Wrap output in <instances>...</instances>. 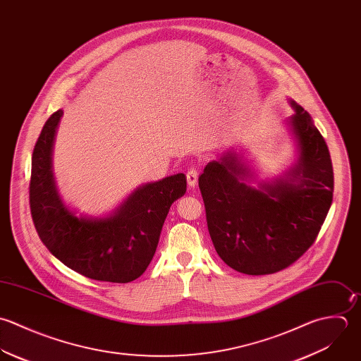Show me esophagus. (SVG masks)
Wrapping results in <instances>:
<instances>
[{
    "label": "esophagus",
    "instance_id": "1",
    "mask_svg": "<svg viewBox=\"0 0 361 361\" xmlns=\"http://www.w3.org/2000/svg\"><path fill=\"white\" fill-rule=\"evenodd\" d=\"M197 178H199V169L195 166L189 168L186 172V179H188V185L190 188H195L197 185Z\"/></svg>",
    "mask_w": 361,
    "mask_h": 361
}]
</instances>
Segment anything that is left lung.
Returning a JSON list of instances; mask_svg holds the SVG:
<instances>
[{
	"mask_svg": "<svg viewBox=\"0 0 361 361\" xmlns=\"http://www.w3.org/2000/svg\"><path fill=\"white\" fill-rule=\"evenodd\" d=\"M287 119L298 159L283 176L247 182L255 176L235 151L206 165L199 188L209 233L219 256L234 270L250 274L280 271L315 242L334 197V168L328 145L310 114L290 99Z\"/></svg>",
	"mask_w": 361,
	"mask_h": 361,
	"instance_id": "left-lung-1",
	"label": "left lung"
}]
</instances>
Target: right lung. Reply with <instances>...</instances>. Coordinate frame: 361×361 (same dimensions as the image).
<instances>
[{
    "label": "right lung",
    "mask_w": 361,
    "mask_h": 361,
    "mask_svg": "<svg viewBox=\"0 0 361 361\" xmlns=\"http://www.w3.org/2000/svg\"><path fill=\"white\" fill-rule=\"evenodd\" d=\"M63 111L44 123L32 154L29 204L39 238L60 262L94 280L128 283L148 267L168 212L186 192L185 173L137 188L108 217H77L57 190L51 152Z\"/></svg>",
    "instance_id": "right-lung-1"
}]
</instances>
